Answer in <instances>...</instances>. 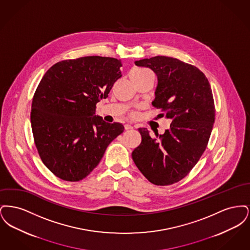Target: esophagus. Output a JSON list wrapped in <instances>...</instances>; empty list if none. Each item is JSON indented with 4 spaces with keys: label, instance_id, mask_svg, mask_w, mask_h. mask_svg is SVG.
Listing matches in <instances>:
<instances>
[{
    "label": "esophagus",
    "instance_id": "obj_1",
    "mask_svg": "<svg viewBox=\"0 0 250 250\" xmlns=\"http://www.w3.org/2000/svg\"><path fill=\"white\" fill-rule=\"evenodd\" d=\"M125 130H131V129H133V126L131 124H125Z\"/></svg>",
    "mask_w": 250,
    "mask_h": 250
}]
</instances>
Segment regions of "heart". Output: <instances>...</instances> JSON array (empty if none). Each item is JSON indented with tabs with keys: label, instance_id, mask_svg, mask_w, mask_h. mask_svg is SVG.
I'll return each mask as SVG.
<instances>
[{
	"label": "heart",
	"instance_id": "b5f03b06",
	"mask_svg": "<svg viewBox=\"0 0 250 250\" xmlns=\"http://www.w3.org/2000/svg\"><path fill=\"white\" fill-rule=\"evenodd\" d=\"M147 71V70H145V69H142V68H134V69H132L131 70L130 73H129V75H132V74H138V73H142V72Z\"/></svg>",
	"mask_w": 250,
	"mask_h": 250
}]
</instances>
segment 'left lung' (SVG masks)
Listing matches in <instances>:
<instances>
[{
  "label": "left lung",
  "mask_w": 250,
  "mask_h": 250,
  "mask_svg": "<svg viewBox=\"0 0 250 250\" xmlns=\"http://www.w3.org/2000/svg\"><path fill=\"white\" fill-rule=\"evenodd\" d=\"M135 64L155 72L157 86L152 104L171 124L159 139L139 128L142 143L132 158L152 184L172 185L189 173L206 149L214 123L212 89L200 69L176 58L155 56Z\"/></svg>",
  "instance_id": "obj_1"
}]
</instances>
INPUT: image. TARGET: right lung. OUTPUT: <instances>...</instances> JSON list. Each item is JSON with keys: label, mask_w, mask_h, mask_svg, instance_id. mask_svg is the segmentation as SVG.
I'll use <instances>...</instances> for the list:
<instances>
[{"label": "right lung", "mask_w": 250, "mask_h": 250, "mask_svg": "<svg viewBox=\"0 0 250 250\" xmlns=\"http://www.w3.org/2000/svg\"><path fill=\"white\" fill-rule=\"evenodd\" d=\"M121 60L87 56L52 65L43 76L32 102L31 125L43 163L68 182L85 178L97 166L108 144L124 131L95 115L122 77Z\"/></svg>", "instance_id": "right-lung-1"}]
</instances>
